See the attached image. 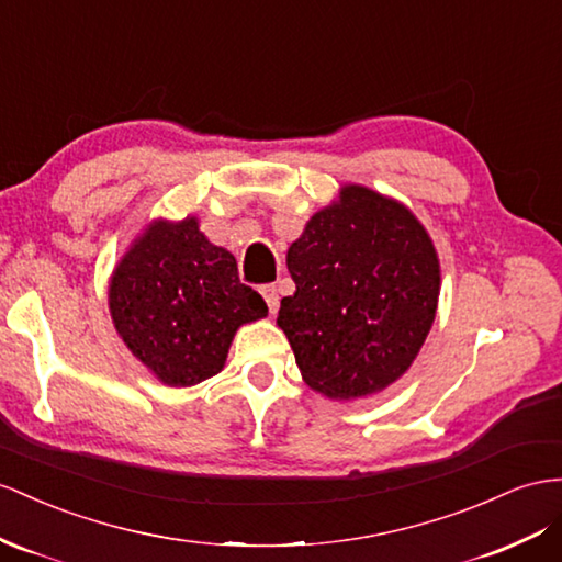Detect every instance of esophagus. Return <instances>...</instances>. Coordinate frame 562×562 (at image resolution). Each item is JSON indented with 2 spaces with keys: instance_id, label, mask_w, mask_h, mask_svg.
<instances>
[{
  "instance_id": "esophagus-1",
  "label": "esophagus",
  "mask_w": 562,
  "mask_h": 562,
  "mask_svg": "<svg viewBox=\"0 0 562 562\" xmlns=\"http://www.w3.org/2000/svg\"><path fill=\"white\" fill-rule=\"evenodd\" d=\"M261 294L266 299V304L270 308V313H276L280 306V294H278V286L276 284H263L261 286Z\"/></svg>"
}]
</instances>
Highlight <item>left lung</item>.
Masks as SVG:
<instances>
[{
  "label": "left lung",
  "mask_w": 562,
  "mask_h": 562,
  "mask_svg": "<svg viewBox=\"0 0 562 562\" xmlns=\"http://www.w3.org/2000/svg\"><path fill=\"white\" fill-rule=\"evenodd\" d=\"M286 268L296 292L282 299L278 325L308 386L349 401L404 375L439 299L435 247L406 206L344 187L286 251Z\"/></svg>",
  "instance_id": "8db88e82"
}]
</instances>
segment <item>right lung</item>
Listing matches in <instances>:
<instances>
[{"instance_id": "right-lung-1", "label": "right lung", "mask_w": 562, "mask_h": 562, "mask_svg": "<svg viewBox=\"0 0 562 562\" xmlns=\"http://www.w3.org/2000/svg\"><path fill=\"white\" fill-rule=\"evenodd\" d=\"M109 306L127 349L168 386L221 372L237 327L268 313L196 218L151 225L113 272Z\"/></svg>"}]
</instances>
